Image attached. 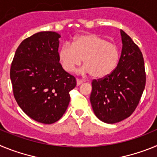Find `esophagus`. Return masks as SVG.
<instances>
[{
    "instance_id": "esophagus-1",
    "label": "esophagus",
    "mask_w": 157,
    "mask_h": 157,
    "mask_svg": "<svg viewBox=\"0 0 157 157\" xmlns=\"http://www.w3.org/2000/svg\"><path fill=\"white\" fill-rule=\"evenodd\" d=\"M83 82L82 81V80H80V79H76V84H77V86H80L82 84V83Z\"/></svg>"
}]
</instances>
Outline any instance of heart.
I'll use <instances>...</instances> for the list:
<instances>
[{
    "label": "heart",
    "instance_id": "1",
    "mask_svg": "<svg viewBox=\"0 0 157 157\" xmlns=\"http://www.w3.org/2000/svg\"><path fill=\"white\" fill-rule=\"evenodd\" d=\"M63 70L72 72L82 62V74H91L96 78L110 75L120 59L118 47L98 34H86L75 37L70 45L65 43L58 51Z\"/></svg>",
    "mask_w": 157,
    "mask_h": 157
}]
</instances>
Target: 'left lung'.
<instances>
[{
  "instance_id": "obj_1",
  "label": "left lung",
  "mask_w": 157,
  "mask_h": 157,
  "mask_svg": "<svg viewBox=\"0 0 157 157\" xmlns=\"http://www.w3.org/2000/svg\"><path fill=\"white\" fill-rule=\"evenodd\" d=\"M121 56L116 68L92 82L90 103L96 116L113 124L128 118L138 106L145 86V63L140 48L120 30Z\"/></svg>"
}]
</instances>
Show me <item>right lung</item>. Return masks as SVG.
I'll return each instance as SVG.
<instances>
[{"mask_svg": "<svg viewBox=\"0 0 157 157\" xmlns=\"http://www.w3.org/2000/svg\"><path fill=\"white\" fill-rule=\"evenodd\" d=\"M60 35L41 31L23 40L10 70L15 99L31 119L45 124L58 121L75 87L74 76L65 71L58 57Z\"/></svg>", "mask_w": 157, "mask_h": 157, "instance_id": "1", "label": "right lung"}]
</instances>
